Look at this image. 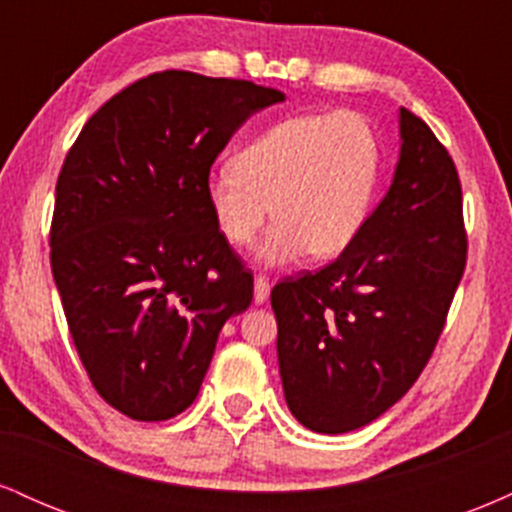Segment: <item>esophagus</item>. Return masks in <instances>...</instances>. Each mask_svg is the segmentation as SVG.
Listing matches in <instances>:
<instances>
[{
    "label": "esophagus",
    "instance_id": "34e87169",
    "mask_svg": "<svg viewBox=\"0 0 512 512\" xmlns=\"http://www.w3.org/2000/svg\"><path fill=\"white\" fill-rule=\"evenodd\" d=\"M269 291H272V284L264 274L255 276V303H264L269 298Z\"/></svg>",
    "mask_w": 512,
    "mask_h": 512
}]
</instances>
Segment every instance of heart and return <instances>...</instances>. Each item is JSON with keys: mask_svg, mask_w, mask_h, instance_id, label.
Returning a JSON list of instances; mask_svg holds the SVG:
<instances>
[{"mask_svg": "<svg viewBox=\"0 0 512 512\" xmlns=\"http://www.w3.org/2000/svg\"><path fill=\"white\" fill-rule=\"evenodd\" d=\"M380 137L356 110L293 115L264 129L207 180L216 228L233 248L264 236L262 262L337 257L361 236L380 178Z\"/></svg>", "mask_w": 512, "mask_h": 512, "instance_id": "obj_1", "label": "heart"}]
</instances>
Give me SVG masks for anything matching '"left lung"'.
<instances>
[{
    "label": "left lung",
    "mask_w": 512,
    "mask_h": 512,
    "mask_svg": "<svg viewBox=\"0 0 512 512\" xmlns=\"http://www.w3.org/2000/svg\"><path fill=\"white\" fill-rule=\"evenodd\" d=\"M399 134L395 178L361 236L334 262L272 289L286 404L310 431H356L407 395L467 264L455 161L407 108Z\"/></svg>",
    "instance_id": "left-lung-1"
}]
</instances>
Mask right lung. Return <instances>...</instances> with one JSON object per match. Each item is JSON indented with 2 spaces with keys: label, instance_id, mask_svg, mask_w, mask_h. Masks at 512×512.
Instances as JSON below:
<instances>
[{
  "label": "right lung",
  "instance_id": "right-lung-1",
  "mask_svg": "<svg viewBox=\"0 0 512 512\" xmlns=\"http://www.w3.org/2000/svg\"><path fill=\"white\" fill-rule=\"evenodd\" d=\"M284 93L168 69L134 81L79 132L57 178L50 264L76 354L110 407L166 421L195 402L252 272L207 202L216 156Z\"/></svg>",
  "mask_w": 512,
  "mask_h": 512
}]
</instances>
